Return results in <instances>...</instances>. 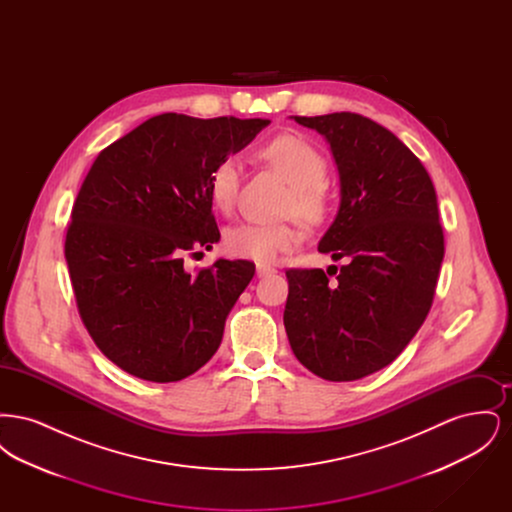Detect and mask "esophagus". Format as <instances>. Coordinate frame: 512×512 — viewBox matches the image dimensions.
<instances>
[{"mask_svg":"<svg viewBox=\"0 0 512 512\" xmlns=\"http://www.w3.org/2000/svg\"><path fill=\"white\" fill-rule=\"evenodd\" d=\"M276 270L270 267V265H257V276L259 278H265V276H272Z\"/></svg>","mask_w":512,"mask_h":512,"instance_id":"obj_1","label":"esophagus"}]
</instances>
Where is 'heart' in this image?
Returning a JSON list of instances; mask_svg holds the SVG:
<instances>
[{"instance_id": "b5f03b06", "label": "heart", "mask_w": 512, "mask_h": 512, "mask_svg": "<svg viewBox=\"0 0 512 512\" xmlns=\"http://www.w3.org/2000/svg\"><path fill=\"white\" fill-rule=\"evenodd\" d=\"M261 155L282 172L292 184L288 211L309 220H318L326 213L328 197L324 182L328 176V163L324 155L311 142L295 134H280L261 147ZM242 165L238 157H222L209 174V199L228 213L240 188ZM303 240L301 224H259L242 222L226 232L224 245L236 255L255 263H272L280 253L290 251Z\"/></svg>"}]
</instances>
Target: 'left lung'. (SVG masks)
Returning <instances> with one entry per match:
<instances>
[{
  "label": "left lung",
  "mask_w": 512,
  "mask_h": 512,
  "mask_svg": "<svg viewBox=\"0 0 512 512\" xmlns=\"http://www.w3.org/2000/svg\"><path fill=\"white\" fill-rule=\"evenodd\" d=\"M295 121L332 147L340 211L318 251L347 265L334 282L322 268H288L284 326L301 365L353 382L393 363L430 313L445 253L438 197L420 159L382 124L347 111Z\"/></svg>",
  "instance_id": "1"
}]
</instances>
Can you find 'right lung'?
Masks as SVG:
<instances>
[{"mask_svg": "<svg viewBox=\"0 0 512 512\" xmlns=\"http://www.w3.org/2000/svg\"><path fill=\"white\" fill-rule=\"evenodd\" d=\"M268 122L163 113L105 147L86 174L65 259L88 334L124 372L178 382L217 353L255 265L219 259L190 274L184 255L219 242L209 174Z\"/></svg>", "mask_w": 512, "mask_h": 512, "instance_id": "right-lung-1", "label": "right lung"}]
</instances>
